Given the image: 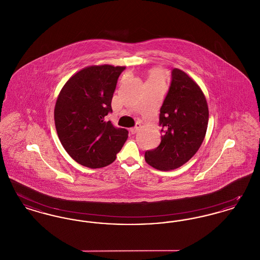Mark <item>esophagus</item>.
I'll return each instance as SVG.
<instances>
[{"label":"esophagus","instance_id":"34e87169","mask_svg":"<svg viewBox=\"0 0 260 260\" xmlns=\"http://www.w3.org/2000/svg\"><path fill=\"white\" fill-rule=\"evenodd\" d=\"M139 128H140V124L136 123V125L129 129V132H131L133 135H135V134H136V133L138 132V129H139Z\"/></svg>","mask_w":260,"mask_h":260}]
</instances>
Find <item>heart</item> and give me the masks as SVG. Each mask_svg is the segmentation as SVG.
Masks as SVG:
<instances>
[{
    "instance_id": "1",
    "label": "heart",
    "mask_w": 260,
    "mask_h": 260,
    "mask_svg": "<svg viewBox=\"0 0 260 260\" xmlns=\"http://www.w3.org/2000/svg\"><path fill=\"white\" fill-rule=\"evenodd\" d=\"M166 79V71L159 67L152 68L148 73V79L146 83L162 84Z\"/></svg>"
}]
</instances>
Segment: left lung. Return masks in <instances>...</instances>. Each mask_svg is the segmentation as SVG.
<instances>
[{
  "label": "left lung",
  "instance_id": "left-lung-1",
  "mask_svg": "<svg viewBox=\"0 0 260 260\" xmlns=\"http://www.w3.org/2000/svg\"><path fill=\"white\" fill-rule=\"evenodd\" d=\"M208 122L209 108L202 89L185 72L174 68L160 109L161 143L145 152V161L160 171L181 167L202 145Z\"/></svg>",
  "mask_w": 260,
  "mask_h": 260
}]
</instances>
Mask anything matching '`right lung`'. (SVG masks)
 <instances>
[{
	"mask_svg": "<svg viewBox=\"0 0 260 260\" xmlns=\"http://www.w3.org/2000/svg\"><path fill=\"white\" fill-rule=\"evenodd\" d=\"M124 69L107 64L87 67L68 80L57 98V136L66 152L82 166L99 169L110 165L127 138L125 128L106 121L118 78Z\"/></svg>",
	"mask_w": 260,
	"mask_h": 260,
	"instance_id": "add662e5",
	"label": "right lung"
}]
</instances>
